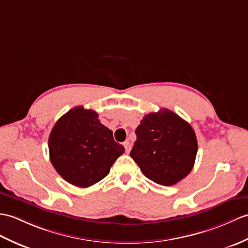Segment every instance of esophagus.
I'll list each match as a JSON object with an SVG mask.
<instances>
[{
  "mask_svg": "<svg viewBox=\"0 0 248 248\" xmlns=\"http://www.w3.org/2000/svg\"><path fill=\"white\" fill-rule=\"evenodd\" d=\"M124 149H125V152H126V153H129V152L131 151V145H130L129 140L124 141Z\"/></svg>",
  "mask_w": 248,
  "mask_h": 248,
  "instance_id": "34e87169",
  "label": "esophagus"
}]
</instances>
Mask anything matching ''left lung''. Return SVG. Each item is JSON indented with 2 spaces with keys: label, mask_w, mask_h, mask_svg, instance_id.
I'll return each instance as SVG.
<instances>
[{
  "label": "left lung",
  "mask_w": 248,
  "mask_h": 248,
  "mask_svg": "<svg viewBox=\"0 0 248 248\" xmlns=\"http://www.w3.org/2000/svg\"><path fill=\"white\" fill-rule=\"evenodd\" d=\"M130 152L149 180L174 185L192 170L198 140L192 126L168 108L146 115L135 131Z\"/></svg>",
  "instance_id": "obj_1"
}]
</instances>
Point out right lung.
I'll return each mask as SVG.
<instances>
[{
  "label": "right lung",
  "mask_w": 248,
  "mask_h": 248,
  "mask_svg": "<svg viewBox=\"0 0 248 248\" xmlns=\"http://www.w3.org/2000/svg\"><path fill=\"white\" fill-rule=\"evenodd\" d=\"M49 158L56 171L72 185L86 188L106 177L124 152L98 114L75 107L57 122L48 137Z\"/></svg>",
  "instance_id": "add662e5"
}]
</instances>
